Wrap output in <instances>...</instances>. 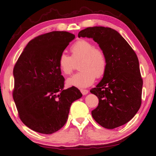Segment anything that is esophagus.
Here are the masks:
<instances>
[{
  "mask_svg": "<svg viewBox=\"0 0 156 156\" xmlns=\"http://www.w3.org/2000/svg\"><path fill=\"white\" fill-rule=\"evenodd\" d=\"M81 93H82L83 95H87V94L88 93V90H85V89H81Z\"/></svg>",
  "mask_w": 156,
  "mask_h": 156,
  "instance_id": "obj_1",
  "label": "esophagus"
}]
</instances>
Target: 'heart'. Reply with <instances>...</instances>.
Masks as SVG:
<instances>
[{
    "label": "heart",
    "instance_id": "b5f03b06",
    "mask_svg": "<svg viewBox=\"0 0 156 156\" xmlns=\"http://www.w3.org/2000/svg\"><path fill=\"white\" fill-rule=\"evenodd\" d=\"M72 56L61 53L58 61L60 70L66 75H70L76 63L81 61L80 73L66 80L68 86L79 88L88 87L95 82V78L104 75L107 69V60L103 51L96 48L93 43L85 39L75 42L70 48Z\"/></svg>",
    "mask_w": 156,
    "mask_h": 156
}]
</instances>
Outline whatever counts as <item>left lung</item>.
I'll return each mask as SVG.
<instances>
[{
	"label": "left lung",
	"instance_id": "left-lung-1",
	"mask_svg": "<svg viewBox=\"0 0 156 156\" xmlns=\"http://www.w3.org/2000/svg\"><path fill=\"white\" fill-rule=\"evenodd\" d=\"M78 37L93 39L107 60L106 73L90 90L99 99L92 116L106 129L122 126L136 115L142 103L143 81L136 52L118 32L110 27H87L79 32Z\"/></svg>",
	"mask_w": 156,
	"mask_h": 156
}]
</instances>
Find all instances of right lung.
I'll list each match as a JSON object with an SVG mask.
<instances>
[{
  "mask_svg": "<svg viewBox=\"0 0 156 156\" xmlns=\"http://www.w3.org/2000/svg\"><path fill=\"white\" fill-rule=\"evenodd\" d=\"M75 34L54 31L27 43L13 70V98L20 119L36 132L52 134L64 126L70 107L82 94L75 87L63 89L58 61Z\"/></svg>",
  "mask_w": 156,
  "mask_h": 156,
  "instance_id": "right-lung-1",
  "label": "right lung"
}]
</instances>
